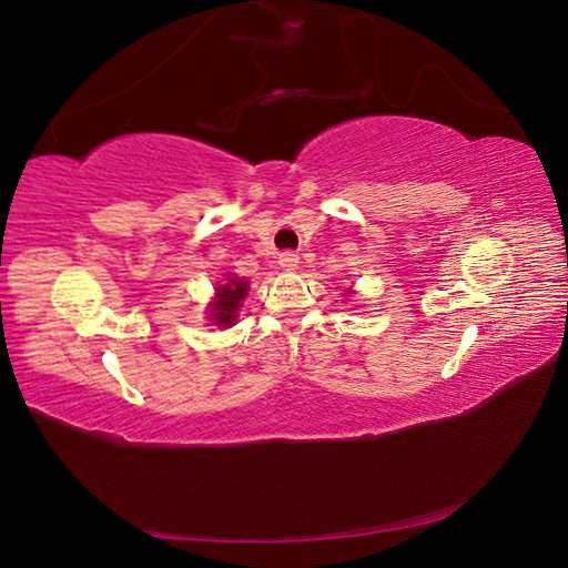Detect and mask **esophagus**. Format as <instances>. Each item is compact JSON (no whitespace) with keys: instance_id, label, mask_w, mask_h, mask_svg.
<instances>
[{"instance_id":"34e87169","label":"esophagus","mask_w":568,"mask_h":568,"mask_svg":"<svg viewBox=\"0 0 568 568\" xmlns=\"http://www.w3.org/2000/svg\"><path fill=\"white\" fill-rule=\"evenodd\" d=\"M298 255L296 253H291V251H286V253H282L280 255V265L284 267V270H296L298 267Z\"/></svg>"}]
</instances>
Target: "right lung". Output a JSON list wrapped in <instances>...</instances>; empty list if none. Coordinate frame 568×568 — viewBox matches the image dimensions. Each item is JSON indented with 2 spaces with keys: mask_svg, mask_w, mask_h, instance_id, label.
Listing matches in <instances>:
<instances>
[{
  "mask_svg": "<svg viewBox=\"0 0 568 568\" xmlns=\"http://www.w3.org/2000/svg\"><path fill=\"white\" fill-rule=\"evenodd\" d=\"M248 284L242 280H230V284L217 288V301L213 303V315L211 320H215L217 324L230 326L236 317V307L242 303V298L246 296Z\"/></svg>",
  "mask_w": 568,
  "mask_h": 568,
  "instance_id": "add662e5",
  "label": "right lung"
}]
</instances>
